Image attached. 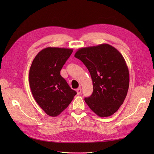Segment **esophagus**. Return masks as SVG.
Masks as SVG:
<instances>
[{
    "label": "esophagus",
    "mask_w": 154,
    "mask_h": 154,
    "mask_svg": "<svg viewBox=\"0 0 154 154\" xmlns=\"http://www.w3.org/2000/svg\"><path fill=\"white\" fill-rule=\"evenodd\" d=\"M76 92H77V94L78 95H80L82 92V88H78L76 89Z\"/></svg>",
    "instance_id": "esophagus-1"
}]
</instances>
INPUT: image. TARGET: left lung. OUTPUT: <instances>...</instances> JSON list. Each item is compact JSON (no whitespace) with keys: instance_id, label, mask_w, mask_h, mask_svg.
Wrapping results in <instances>:
<instances>
[{"instance_id":"obj_1","label":"left lung","mask_w":154,"mask_h":154,"mask_svg":"<svg viewBox=\"0 0 154 154\" xmlns=\"http://www.w3.org/2000/svg\"><path fill=\"white\" fill-rule=\"evenodd\" d=\"M89 71L93 85L91 96L85 97L89 108L100 117H108L123 103L129 87L125 60L112 46L104 44L78 49L74 55Z\"/></svg>"}]
</instances>
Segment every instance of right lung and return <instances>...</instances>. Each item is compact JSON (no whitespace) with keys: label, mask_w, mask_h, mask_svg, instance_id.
<instances>
[{"label":"right lung","mask_w":154,"mask_h":154,"mask_svg":"<svg viewBox=\"0 0 154 154\" xmlns=\"http://www.w3.org/2000/svg\"><path fill=\"white\" fill-rule=\"evenodd\" d=\"M72 51V49L45 48L36 56L30 67L29 81L32 96L42 109L52 117L66 109L76 94L60 75Z\"/></svg>","instance_id":"add662e5"}]
</instances>
